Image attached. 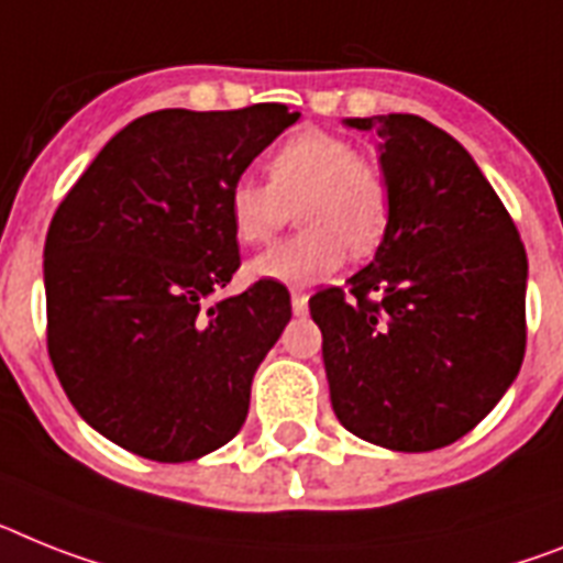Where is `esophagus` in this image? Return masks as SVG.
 Instances as JSON below:
<instances>
[{"label":"esophagus","mask_w":563,"mask_h":563,"mask_svg":"<svg viewBox=\"0 0 563 563\" xmlns=\"http://www.w3.org/2000/svg\"><path fill=\"white\" fill-rule=\"evenodd\" d=\"M291 311H295L297 318H303L306 311H309V295H303V291H291Z\"/></svg>","instance_id":"34e87169"}]
</instances>
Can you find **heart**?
Instances as JSON below:
<instances>
[{
    "label": "heart",
    "instance_id": "obj_1",
    "mask_svg": "<svg viewBox=\"0 0 563 563\" xmlns=\"http://www.w3.org/2000/svg\"><path fill=\"white\" fill-rule=\"evenodd\" d=\"M268 186L240 177L229 188V220L240 243L260 245L297 214L295 238L249 263L254 280L309 286L354 254H369L384 240L391 214L386 174L354 154L338 134L303 129L268 157Z\"/></svg>",
    "mask_w": 563,
    "mask_h": 563
}]
</instances>
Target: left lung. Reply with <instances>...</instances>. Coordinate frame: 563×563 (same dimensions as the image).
<instances>
[{
  "instance_id": "obj_1",
  "label": "left lung",
  "mask_w": 563,
  "mask_h": 563,
  "mask_svg": "<svg viewBox=\"0 0 563 563\" xmlns=\"http://www.w3.org/2000/svg\"><path fill=\"white\" fill-rule=\"evenodd\" d=\"M380 136L386 234L343 289L309 300L338 420L391 452L450 446L512 386L527 346V252L475 159L415 113L349 117Z\"/></svg>"
}]
</instances>
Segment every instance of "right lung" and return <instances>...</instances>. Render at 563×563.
Masks as SVG:
<instances>
[{
  "label": "right lung",
  "mask_w": 563,
  "mask_h": 563,
  "mask_svg": "<svg viewBox=\"0 0 563 563\" xmlns=\"http://www.w3.org/2000/svg\"><path fill=\"white\" fill-rule=\"evenodd\" d=\"M300 113L165 108L113 134L45 238L48 352L88 427L159 464L229 443L291 320L260 280L211 303L240 266L229 188Z\"/></svg>",
  "instance_id": "add662e5"
}]
</instances>
